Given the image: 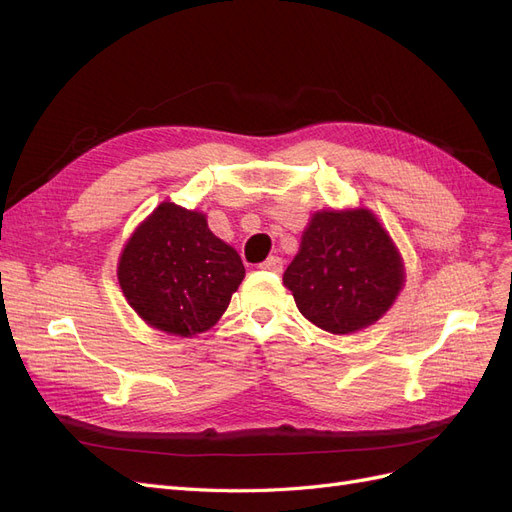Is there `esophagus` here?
<instances>
[{
    "mask_svg": "<svg viewBox=\"0 0 512 512\" xmlns=\"http://www.w3.org/2000/svg\"><path fill=\"white\" fill-rule=\"evenodd\" d=\"M284 267V260L280 256H269L265 262H260V269L271 271V273H282Z\"/></svg>",
    "mask_w": 512,
    "mask_h": 512,
    "instance_id": "1",
    "label": "esophagus"
}]
</instances>
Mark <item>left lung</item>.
Here are the masks:
<instances>
[{
	"mask_svg": "<svg viewBox=\"0 0 512 512\" xmlns=\"http://www.w3.org/2000/svg\"><path fill=\"white\" fill-rule=\"evenodd\" d=\"M284 286L309 322L348 335L389 312L404 286V262L369 209L318 211L284 273Z\"/></svg>",
	"mask_w": 512,
	"mask_h": 512,
	"instance_id": "8db88e82",
	"label": "left lung"
}]
</instances>
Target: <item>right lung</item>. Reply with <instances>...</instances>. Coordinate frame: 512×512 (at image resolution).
Returning <instances> with one entry per match:
<instances>
[{"label": "right lung", "mask_w": 512, "mask_h": 512, "mask_svg": "<svg viewBox=\"0 0 512 512\" xmlns=\"http://www.w3.org/2000/svg\"><path fill=\"white\" fill-rule=\"evenodd\" d=\"M117 277L149 327L192 337L220 320L245 267L209 230L205 213L162 203L123 247Z\"/></svg>", "instance_id": "1"}]
</instances>
